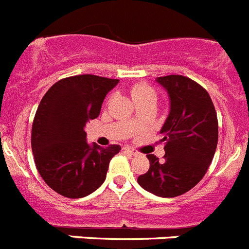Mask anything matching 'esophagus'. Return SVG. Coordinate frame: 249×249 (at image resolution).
<instances>
[{
	"label": "esophagus",
	"mask_w": 249,
	"mask_h": 249,
	"mask_svg": "<svg viewBox=\"0 0 249 249\" xmlns=\"http://www.w3.org/2000/svg\"><path fill=\"white\" fill-rule=\"evenodd\" d=\"M123 152H126V153H129L131 156H137L138 152L136 151V149L131 148V147H123Z\"/></svg>",
	"instance_id": "34e87169"
}]
</instances>
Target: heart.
Returning a JSON list of instances; mask_svg holds the SVG:
<instances>
[{
    "instance_id": "b5f03b06",
    "label": "heart",
    "mask_w": 249,
    "mask_h": 249,
    "mask_svg": "<svg viewBox=\"0 0 249 249\" xmlns=\"http://www.w3.org/2000/svg\"><path fill=\"white\" fill-rule=\"evenodd\" d=\"M131 94L135 102H138V101L141 100H146V98H156V92L153 91L149 86L142 85V83H141V85L133 86L131 89ZM129 123H131L132 126L135 127L136 124H137V120H136V117L132 118V120L129 121Z\"/></svg>"
}]
</instances>
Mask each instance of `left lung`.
I'll use <instances>...</instances> for the list:
<instances>
[{"mask_svg": "<svg viewBox=\"0 0 249 249\" xmlns=\"http://www.w3.org/2000/svg\"><path fill=\"white\" fill-rule=\"evenodd\" d=\"M167 91L169 113L160 128L164 160L147 155L149 169L137 182L158 197H177L201 181L214 156L218 142V121L206 89L179 74L157 77Z\"/></svg>", "mask_w": 249, "mask_h": 249, "instance_id": "1", "label": "left lung"}]
</instances>
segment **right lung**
<instances>
[{"mask_svg":"<svg viewBox=\"0 0 249 249\" xmlns=\"http://www.w3.org/2000/svg\"><path fill=\"white\" fill-rule=\"evenodd\" d=\"M118 82L93 74L67 77L54 83L39 102L31 146L37 171L58 195L81 198L105 182L109 160L121 147L89 144L85 127L98 117L106 94Z\"/></svg>","mask_w":249,"mask_h":249,"instance_id":"1","label":"right lung"}]
</instances>
